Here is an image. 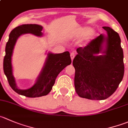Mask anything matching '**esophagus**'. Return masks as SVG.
<instances>
[{
    "mask_svg": "<svg viewBox=\"0 0 128 128\" xmlns=\"http://www.w3.org/2000/svg\"><path fill=\"white\" fill-rule=\"evenodd\" d=\"M75 52H72L70 53V58H71V60L72 61L73 60V59H74V57H75Z\"/></svg>",
    "mask_w": 128,
    "mask_h": 128,
    "instance_id": "esophagus-1",
    "label": "esophagus"
}]
</instances>
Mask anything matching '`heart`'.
Listing matches in <instances>:
<instances>
[{
  "label": "heart",
  "mask_w": 128,
  "mask_h": 128,
  "mask_svg": "<svg viewBox=\"0 0 128 128\" xmlns=\"http://www.w3.org/2000/svg\"><path fill=\"white\" fill-rule=\"evenodd\" d=\"M96 35V31L94 29H91V28L88 26L80 27L77 28L70 35V38L74 39H79L84 38L85 40V44L94 39Z\"/></svg>",
  "instance_id": "1"
}]
</instances>
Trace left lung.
Returning a JSON list of instances; mask_svg holds the SVG:
<instances>
[{
	"label": "left lung",
	"instance_id": "8db88e82",
	"mask_svg": "<svg viewBox=\"0 0 128 128\" xmlns=\"http://www.w3.org/2000/svg\"><path fill=\"white\" fill-rule=\"evenodd\" d=\"M102 28L107 36L101 34L85 48H78L73 60L76 92L88 100L107 99L116 91L124 76L120 36L111 27Z\"/></svg>",
	"mask_w": 128,
	"mask_h": 128
}]
</instances>
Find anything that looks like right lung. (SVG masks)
Returning a JSON list of instances; mask_svg holds the SVG:
<instances>
[{"instance_id": "1", "label": "right lung", "mask_w": 128, "mask_h": 128, "mask_svg": "<svg viewBox=\"0 0 128 128\" xmlns=\"http://www.w3.org/2000/svg\"><path fill=\"white\" fill-rule=\"evenodd\" d=\"M42 26L38 24H23L14 28L9 34L6 46V56L4 59V71L10 86L20 95L28 98L41 97L46 96L51 90L58 74L68 65L71 64L70 54L68 51L60 54L49 52L47 54L44 66L38 75L34 85L27 89H20L17 87L13 74L12 57L17 39L26 34H34L42 37Z\"/></svg>"}]
</instances>
